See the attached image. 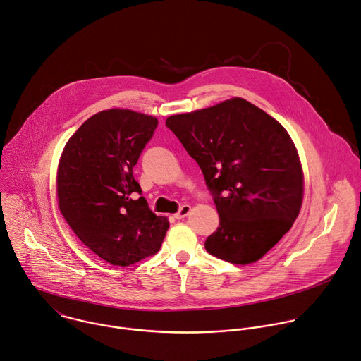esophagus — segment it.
Returning <instances> with one entry per match:
<instances>
[{
	"instance_id": "1",
	"label": "esophagus",
	"mask_w": 361,
	"mask_h": 361,
	"mask_svg": "<svg viewBox=\"0 0 361 361\" xmlns=\"http://www.w3.org/2000/svg\"><path fill=\"white\" fill-rule=\"evenodd\" d=\"M190 210H191V207H190L188 204H183L181 207H180V210L174 214V217H176L177 220H181V219H184V217H187V216H188Z\"/></svg>"
}]
</instances>
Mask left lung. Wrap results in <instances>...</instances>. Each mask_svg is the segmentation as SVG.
I'll list each match as a JSON object with an SVG mask.
<instances>
[{
    "label": "left lung",
    "instance_id": "8db88e82",
    "mask_svg": "<svg viewBox=\"0 0 361 361\" xmlns=\"http://www.w3.org/2000/svg\"><path fill=\"white\" fill-rule=\"evenodd\" d=\"M166 126L205 180L220 216L205 250L250 264L291 228L302 201V171L284 127L243 98L171 116Z\"/></svg>",
    "mask_w": 361,
    "mask_h": 361
}]
</instances>
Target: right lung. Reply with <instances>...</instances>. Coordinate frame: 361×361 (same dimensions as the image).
Instances as JSON below:
<instances>
[{
    "label": "right lung",
    "mask_w": 361,
    "mask_h": 361,
    "mask_svg": "<svg viewBox=\"0 0 361 361\" xmlns=\"http://www.w3.org/2000/svg\"><path fill=\"white\" fill-rule=\"evenodd\" d=\"M157 124L130 110L101 111L75 131L60 160L61 214L91 251L114 266L156 254L170 226L149 210L133 174Z\"/></svg>",
    "instance_id": "add662e5"
}]
</instances>
